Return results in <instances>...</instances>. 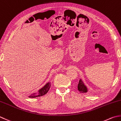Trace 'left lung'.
Here are the masks:
<instances>
[{"mask_svg":"<svg viewBox=\"0 0 121 121\" xmlns=\"http://www.w3.org/2000/svg\"><path fill=\"white\" fill-rule=\"evenodd\" d=\"M78 89L81 93H86L89 91L88 88L81 79H80L79 80L78 85Z\"/></svg>","mask_w":121,"mask_h":121,"instance_id":"1","label":"left lung"}]
</instances>
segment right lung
<instances>
[{
  "mask_svg": "<svg viewBox=\"0 0 121 121\" xmlns=\"http://www.w3.org/2000/svg\"><path fill=\"white\" fill-rule=\"evenodd\" d=\"M51 82H48V83H47L45 84L43 87H41L40 89H39L37 92L31 94L28 97H29V98H37V97H38V96H41L42 95H44L46 94H47V92L49 91V89L51 87Z\"/></svg>",
  "mask_w": 121,
  "mask_h": 121,
  "instance_id": "add662e5",
  "label": "right lung"
}]
</instances>
